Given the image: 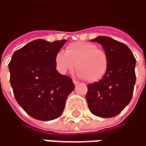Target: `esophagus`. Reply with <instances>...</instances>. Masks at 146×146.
<instances>
[{
	"label": "esophagus",
	"mask_w": 146,
	"mask_h": 146,
	"mask_svg": "<svg viewBox=\"0 0 146 146\" xmlns=\"http://www.w3.org/2000/svg\"><path fill=\"white\" fill-rule=\"evenodd\" d=\"M73 84H74L75 86H77V85H78V84H79V81H77V80H75V79H73Z\"/></svg>",
	"instance_id": "34e87169"
}]
</instances>
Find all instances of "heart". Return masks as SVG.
<instances>
[{
    "label": "heart",
    "mask_w": 146,
    "mask_h": 146,
    "mask_svg": "<svg viewBox=\"0 0 146 146\" xmlns=\"http://www.w3.org/2000/svg\"><path fill=\"white\" fill-rule=\"evenodd\" d=\"M55 62L61 73L72 71L76 65L78 75L89 82L102 80L109 65L106 52L98 48L96 44L86 41L68 44L65 52H59L56 54Z\"/></svg>",
    "instance_id": "1"
}]
</instances>
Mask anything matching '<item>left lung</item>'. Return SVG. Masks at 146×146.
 <instances>
[{
    "instance_id": "obj_1",
    "label": "left lung",
    "mask_w": 146,
    "mask_h": 146,
    "mask_svg": "<svg viewBox=\"0 0 146 146\" xmlns=\"http://www.w3.org/2000/svg\"><path fill=\"white\" fill-rule=\"evenodd\" d=\"M91 40L102 44L109 65L102 80L87 86L86 101L93 114L113 117L131 101L136 81V59L127 45L111 37L100 36Z\"/></svg>"
}]
</instances>
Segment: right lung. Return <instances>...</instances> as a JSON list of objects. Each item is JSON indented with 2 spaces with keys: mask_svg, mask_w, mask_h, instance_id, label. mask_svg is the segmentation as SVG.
I'll return each instance as SVG.
<instances>
[{
  "mask_svg": "<svg viewBox=\"0 0 146 146\" xmlns=\"http://www.w3.org/2000/svg\"><path fill=\"white\" fill-rule=\"evenodd\" d=\"M65 40L37 39L15 51L9 64L10 84L17 102L32 117L51 121L63 113L75 86L56 69V54Z\"/></svg>",
  "mask_w": 146,
  "mask_h": 146,
  "instance_id": "1",
  "label": "right lung"
}]
</instances>
